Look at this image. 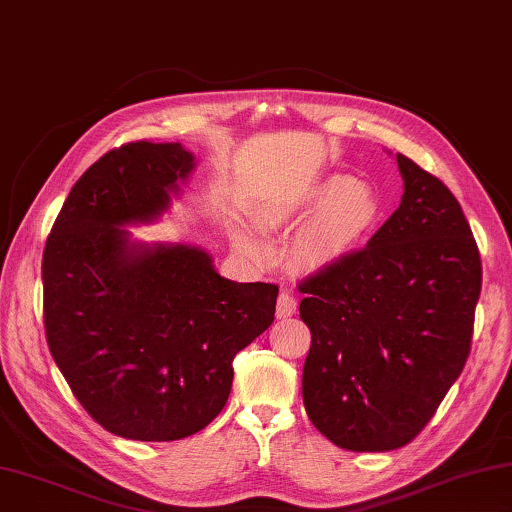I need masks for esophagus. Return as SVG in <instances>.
Listing matches in <instances>:
<instances>
[{"instance_id":"esophagus-1","label":"esophagus","mask_w":512,"mask_h":512,"mask_svg":"<svg viewBox=\"0 0 512 512\" xmlns=\"http://www.w3.org/2000/svg\"><path fill=\"white\" fill-rule=\"evenodd\" d=\"M294 312H297V297L290 290H281L279 299H276V317L285 319L292 317Z\"/></svg>"}]
</instances>
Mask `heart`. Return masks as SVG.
<instances>
[{
    "label": "heart",
    "mask_w": 512,
    "mask_h": 512,
    "mask_svg": "<svg viewBox=\"0 0 512 512\" xmlns=\"http://www.w3.org/2000/svg\"><path fill=\"white\" fill-rule=\"evenodd\" d=\"M319 211L303 236V256L312 263L335 261L366 242L382 218L380 197L351 177H328L310 195Z\"/></svg>",
    "instance_id": "obj_1"
}]
</instances>
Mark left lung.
Returning <instances> with one entry per match:
<instances>
[{
    "label": "left lung",
    "instance_id": "8db88e82",
    "mask_svg": "<svg viewBox=\"0 0 512 512\" xmlns=\"http://www.w3.org/2000/svg\"><path fill=\"white\" fill-rule=\"evenodd\" d=\"M405 193L362 249L299 281L312 342L303 405L351 452L423 432L470 355L481 292L477 240L450 188L398 155Z\"/></svg>",
    "mask_w": 512,
    "mask_h": 512
}]
</instances>
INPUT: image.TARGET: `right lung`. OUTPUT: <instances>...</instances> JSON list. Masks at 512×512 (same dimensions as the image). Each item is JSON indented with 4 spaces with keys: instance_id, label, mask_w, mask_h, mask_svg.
Instances as JSON below:
<instances>
[{
    "instance_id": "add662e5",
    "label": "right lung",
    "mask_w": 512,
    "mask_h": 512,
    "mask_svg": "<svg viewBox=\"0 0 512 512\" xmlns=\"http://www.w3.org/2000/svg\"><path fill=\"white\" fill-rule=\"evenodd\" d=\"M193 168L179 143L130 141L71 188L42 254L44 333L98 425L132 441L200 432L227 405L233 357L274 321V283H233L204 251L128 242Z\"/></svg>"
}]
</instances>
